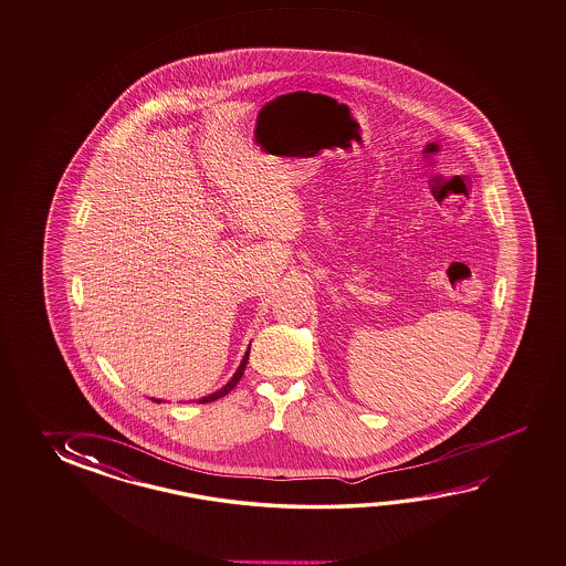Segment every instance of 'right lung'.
Returning a JSON list of instances; mask_svg holds the SVG:
<instances>
[{
  "instance_id": "add662e5",
  "label": "right lung",
  "mask_w": 566,
  "mask_h": 566,
  "mask_svg": "<svg viewBox=\"0 0 566 566\" xmlns=\"http://www.w3.org/2000/svg\"><path fill=\"white\" fill-rule=\"evenodd\" d=\"M251 349V347H249ZM247 361H249V352L244 354L243 361H241V366H239V369L234 371V376L231 377V381L224 386V388L219 389V391H214V394H211V396H207V398L199 399V403H209V401H214V399L222 398V396H227L231 389L239 384V379L243 377L244 367H247ZM155 401H158V399H155Z\"/></svg>"
}]
</instances>
